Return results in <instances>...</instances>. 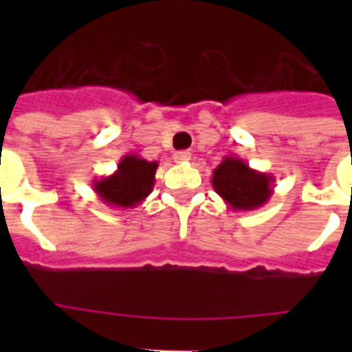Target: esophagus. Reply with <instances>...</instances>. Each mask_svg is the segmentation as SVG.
I'll return each mask as SVG.
<instances>
[{"label": "esophagus", "mask_w": 352, "mask_h": 352, "mask_svg": "<svg viewBox=\"0 0 352 352\" xmlns=\"http://www.w3.org/2000/svg\"><path fill=\"white\" fill-rule=\"evenodd\" d=\"M190 158H192L190 151H176V153H174V160L178 162V164H185V162H188Z\"/></svg>", "instance_id": "esophagus-1"}]
</instances>
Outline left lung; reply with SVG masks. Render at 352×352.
Instances as JSON below:
<instances>
[{
    "label": "left lung",
    "instance_id": "1",
    "mask_svg": "<svg viewBox=\"0 0 352 352\" xmlns=\"http://www.w3.org/2000/svg\"><path fill=\"white\" fill-rule=\"evenodd\" d=\"M275 176L252 169L243 158L227 155L211 176L214 192L231 210L252 211L264 206L273 194Z\"/></svg>",
    "mask_w": 352,
    "mask_h": 352
}]
</instances>
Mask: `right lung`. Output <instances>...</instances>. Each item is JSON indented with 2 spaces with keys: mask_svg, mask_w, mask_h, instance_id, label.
Instances as JSON below:
<instances>
[{
  "mask_svg": "<svg viewBox=\"0 0 352 352\" xmlns=\"http://www.w3.org/2000/svg\"><path fill=\"white\" fill-rule=\"evenodd\" d=\"M157 167L158 162H148L139 155H125L111 176L93 182V190L107 206L135 208L153 190Z\"/></svg>",
  "mask_w": 352,
  "mask_h": 352,
  "instance_id": "add662e5",
  "label": "right lung"
}]
</instances>
